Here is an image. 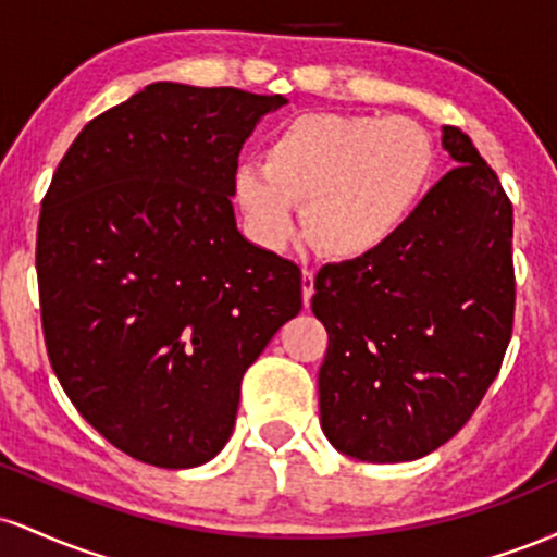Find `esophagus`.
Here are the masks:
<instances>
[{"label": "esophagus", "instance_id": "esophagus-1", "mask_svg": "<svg viewBox=\"0 0 557 557\" xmlns=\"http://www.w3.org/2000/svg\"><path fill=\"white\" fill-rule=\"evenodd\" d=\"M314 283H317V272L314 270H304V277H300V287H304V304H311V296H314Z\"/></svg>", "mask_w": 557, "mask_h": 557}]
</instances>
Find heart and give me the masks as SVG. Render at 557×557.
Wrapping results in <instances>:
<instances>
[{
  "mask_svg": "<svg viewBox=\"0 0 557 557\" xmlns=\"http://www.w3.org/2000/svg\"><path fill=\"white\" fill-rule=\"evenodd\" d=\"M434 168L437 149L417 120L309 112L272 133L264 164L235 170L233 196L264 248L293 240L304 207L306 238L324 257L361 261L417 216Z\"/></svg>",
  "mask_w": 557,
  "mask_h": 557,
  "instance_id": "b5f03b06",
  "label": "heart"
}]
</instances>
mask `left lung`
Masks as SVG:
<instances>
[{"label": "left lung", "mask_w": 557, "mask_h": 557, "mask_svg": "<svg viewBox=\"0 0 557 557\" xmlns=\"http://www.w3.org/2000/svg\"><path fill=\"white\" fill-rule=\"evenodd\" d=\"M443 146L456 168L398 238L317 274L319 417L359 461H417L458 434L513 332V203L461 127L445 125Z\"/></svg>", "instance_id": "obj_1"}]
</instances>
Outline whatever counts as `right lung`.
I'll return each instance as SVG.
<instances>
[{"instance_id": "obj_1", "label": "right lung", "mask_w": 557, "mask_h": 557, "mask_svg": "<svg viewBox=\"0 0 557 557\" xmlns=\"http://www.w3.org/2000/svg\"><path fill=\"white\" fill-rule=\"evenodd\" d=\"M285 96L151 83L94 117L41 201L49 363L136 461L194 469L233 434L240 382L304 306L293 261L235 227L238 154Z\"/></svg>"}]
</instances>
